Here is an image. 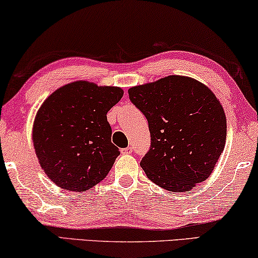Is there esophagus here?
Masks as SVG:
<instances>
[{"label":"esophagus","instance_id":"1","mask_svg":"<svg viewBox=\"0 0 258 258\" xmlns=\"http://www.w3.org/2000/svg\"><path fill=\"white\" fill-rule=\"evenodd\" d=\"M132 152H133L132 147H126V148H122V150H120L121 154H131Z\"/></svg>","mask_w":258,"mask_h":258}]
</instances>
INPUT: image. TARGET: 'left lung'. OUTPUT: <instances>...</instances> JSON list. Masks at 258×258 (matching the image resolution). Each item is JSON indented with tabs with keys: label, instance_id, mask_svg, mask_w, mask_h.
<instances>
[{
	"label": "left lung",
	"instance_id": "1",
	"mask_svg": "<svg viewBox=\"0 0 258 258\" xmlns=\"http://www.w3.org/2000/svg\"><path fill=\"white\" fill-rule=\"evenodd\" d=\"M128 94L148 121L151 148L140 162L148 179L174 193L208 179L227 138L226 114L212 90L172 75L133 86Z\"/></svg>",
	"mask_w": 258,
	"mask_h": 258
}]
</instances>
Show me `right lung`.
Returning a JSON list of instances; mask_svg holds the SVG:
<instances>
[{
	"mask_svg": "<svg viewBox=\"0 0 258 258\" xmlns=\"http://www.w3.org/2000/svg\"><path fill=\"white\" fill-rule=\"evenodd\" d=\"M121 88L76 81L43 101L32 126V143L46 176L58 187L85 191L105 179L119 155L111 143L107 112Z\"/></svg>",
	"mask_w": 258,
	"mask_h": 258,
	"instance_id": "add662e5",
	"label": "right lung"
}]
</instances>
